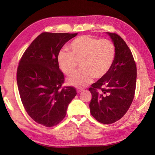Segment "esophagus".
Instances as JSON below:
<instances>
[{"mask_svg":"<svg viewBox=\"0 0 155 155\" xmlns=\"http://www.w3.org/2000/svg\"><path fill=\"white\" fill-rule=\"evenodd\" d=\"M83 89H81V88H78V89L77 90V92L78 93H81V92H83Z\"/></svg>","mask_w":155,"mask_h":155,"instance_id":"1","label":"esophagus"}]
</instances>
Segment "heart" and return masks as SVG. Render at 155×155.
<instances>
[{
	"instance_id": "obj_1",
	"label": "heart",
	"mask_w": 155,
	"mask_h": 155,
	"mask_svg": "<svg viewBox=\"0 0 155 155\" xmlns=\"http://www.w3.org/2000/svg\"><path fill=\"white\" fill-rule=\"evenodd\" d=\"M70 52L61 51L57 61L61 70L70 75L80 63L81 70L72 74L68 83L77 88L89 84L94 77L104 78L113 67L115 58V47L107 39L99 40L90 35H83L72 40L69 44Z\"/></svg>"
}]
</instances>
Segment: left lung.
I'll use <instances>...</instances> for the list:
<instances>
[{
    "mask_svg": "<svg viewBox=\"0 0 155 155\" xmlns=\"http://www.w3.org/2000/svg\"><path fill=\"white\" fill-rule=\"evenodd\" d=\"M115 47V58L107 76L91 85V114L103 124H111L123 117L134 98L137 67L132 52L120 36L107 32Z\"/></svg>",
    "mask_w": 155,
    "mask_h": 155,
    "instance_id": "left-lung-1",
    "label": "left lung"
}]
</instances>
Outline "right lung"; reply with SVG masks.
<instances>
[{"mask_svg": "<svg viewBox=\"0 0 155 155\" xmlns=\"http://www.w3.org/2000/svg\"><path fill=\"white\" fill-rule=\"evenodd\" d=\"M77 33L43 32L32 41L19 62L16 81L21 101L37 123L51 127L64 118L75 88L61 86L64 77L57 56L66 42Z\"/></svg>", "mask_w": 155, "mask_h": 155, "instance_id": "add662e5", "label": "right lung"}]
</instances>
